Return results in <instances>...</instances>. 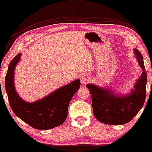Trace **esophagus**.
<instances>
[{
	"mask_svg": "<svg viewBox=\"0 0 152 152\" xmlns=\"http://www.w3.org/2000/svg\"><path fill=\"white\" fill-rule=\"evenodd\" d=\"M90 81V78L88 77V76H86V75H84V76H83L81 78V84L82 85H86L87 83H88Z\"/></svg>",
	"mask_w": 152,
	"mask_h": 152,
	"instance_id": "obj_1",
	"label": "esophagus"
}]
</instances>
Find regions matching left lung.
Segmentation results:
<instances>
[{
  "instance_id": "obj_1",
  "label": "left lung",
  "mask_w": 152,
  "mask_h": 152,
  "mask_svg": "<svg viewBox=\"0 0 152 152\" xmlns=\"http://www.w3.org/2000/svg\"><path fill=\"white\" fill-rule=\"evenodd\" d=\"M134 53L143 72L134 85V89L129 95L119 96L106 88L103 89L93 84L86 85L91 95L94 116L102 123L111 125L128 123L144 105L146 92V71L142 53L137 49L134 50Z\"/></svg>"
}]
</instances>
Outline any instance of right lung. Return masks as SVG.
I'll use <instances>...</instances> for the list:
<instances>
[{
	"mask_svg": "<svg viewBox=\"0 0 152 152\" xmlns=\"http://www.w3.org/2000/svg\"><path fill=\"white\" fill-rule=\"evenodd\" d=\"M21 53L17 54L8 66L5 86L8 102L18 117L36 129L46 130L61 125L66 121L71 99L81 86L79 79L61 87L46 97L34 103L22 100L15 91L14 70Z\"/></svg>",
	"mask_w": 152,
	"mask_h": 152,
	"instance_id": "add662e5",
	"label": "right lung"
}]
</instances>
